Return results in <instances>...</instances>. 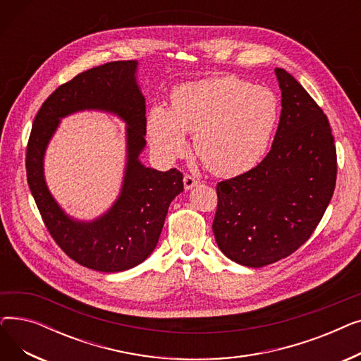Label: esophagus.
<instances>
[{
    "label": "esophagus",
    "mask_w": 361,
    "mask_h": 361,
    "mask_svg": "<svg viewBox=\"0 0 361 361\" xmlns=\"http://www.w3.org/2000/svg\"><path fill=\"white\" fill-rule=\"evenodd\" d=\"M183 183H184V188H185V190H192L193 187H196V185L199 184V181H197L196 178H193L192 176H185L184 180H183Z\"/></svg>",
    "instance_id": "34e87169"
}]
</instances>
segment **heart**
<instances>
[{"label":"heart","mask_w":361,"mask_h":361,"mask_svg":"<svg viewBox=\"0 0 361 361\" xmlns=\"http://www.w3.org/2000/svg\"><path fill=\"white\" fill-rule=\"evenodd\" d=\"M279 118L276 94L233 75L184 83L171 94V108L147 112L150 147L164 161L181 157L195 133V149L214 174L234 177L253 169L267 154Z\"/></svg>","instance_id":"1"}]
</instances>
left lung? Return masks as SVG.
Returning a JSON list of instances; mask_svg holds the SVG:
<instances>
[{
    "mask_svg": "<svg viewBox=\"0 0 361 361\" xmlns=\"http://www.w3.org/2000/svg\"><path fill=\"white\" fill-rule=\"evenodd\" d=\"M275 75L282 111L271 152L256 168L216 185V244L249 268L267 267L305 244L336 181V150L324 111L290 73L275 68Z\"/></svg>",
    "mask_w": 361,
    "mask_h": 361,
    "instance_id": "obj_1",
    "label": "left lung"
}]
</instances>
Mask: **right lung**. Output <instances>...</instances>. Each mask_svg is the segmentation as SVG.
<instances>
[{"label":"right lung","mask_w":361,"mask_h":361,"mask_svg":"<svg viewBox=\"0 0 361 361\" xmlns=\"http://www.w3.org/2000/svg\"><path fill=\"white\" fill-rule=\"evenodd\" d=\"M139 63L114 61L90 68L60 86L42 104L27 143L26 173L32 196L56 244L82 267L123 272L137 267L155 250L168 207L183 192L176 168L146 166V105L137 83ZM111 113L126 124V166L118 199L93 220L68 216L49 192L43 162L61 120L75 111Z\"/></svg>","instance_id":"add662e5"}]
</instances>
